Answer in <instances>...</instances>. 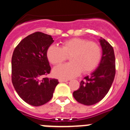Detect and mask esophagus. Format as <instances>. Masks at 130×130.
<instances>
[{"mask_svg":"<svg viewBox=\"0 0 130 130\" xmlns=\"http://www.w3.org/2000/svg\"><path fill=\"white\" fill-rule=\"evenodd\" d=\"M58 81L60 83H63V82H67V81H69V80H67V79H63V78H59Z\"/></svg>","mask_w":130,"mask_h":130,"instance_id":"1","label":"esophagus"}]
</instances>
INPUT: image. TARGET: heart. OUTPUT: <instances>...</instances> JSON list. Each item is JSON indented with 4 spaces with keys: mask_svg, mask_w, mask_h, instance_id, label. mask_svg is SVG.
Instances as JSON below:
<instances>
[{
    "mask_svg": "<svg viewBox=\"0 0 130 130\" xmlns=\"http://www.w3.org/2000/svg\"><path fill=\"white\" fill-rule=\"evenodd\" d=\"M67 56L72 62L55 67L53 74L56 77L72 78L83 71L87 74L98 67L102 58L100 46L95 41L87 39L73 38L63 41L61 47L51 45L47 48L46 56L52 65H59L67 60Z\"/></svg>",
    "mask_w": 130,
    "mask_h": 130,
    "instance_id": "obj_1",
    "label": "heart"
}]
</instances>
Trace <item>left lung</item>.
<instances>
[{
	"instance_id": "1",
	"label": "left lung",
	"mask_w": 130,
	"mask_h": 130,
	"mask_svg": "<svg viewBox=\"0 0 130 130\" xmlns=\"http://www.w3.org/2000/svg\"><path fill=\"white\" fill-rule=\"evenodd\" d=\"M100 43L102 56L98 68L85 76L80 82V88L73 93L74 98L82 104L91 106L104 98L110 89L115 76V56L113 47L104 39Z\"/></svg>"
}]
</instances>
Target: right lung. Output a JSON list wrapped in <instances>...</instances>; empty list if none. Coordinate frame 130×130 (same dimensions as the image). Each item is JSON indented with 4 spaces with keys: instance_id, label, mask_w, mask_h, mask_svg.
I'll list each match as a JSON object with an SVG mask.
<instances>
[{
    "instance_id": "right-lung-1",
    "label": "right lung",
    "mask_w": 130,
    "mask_h": 130,
    "mask_svg": "<svg viewBox=\"0 0 130 130\" xmlns=\"http://www.w3.org/2000/svg\"><path fill=\"white\" fill-rule=\"evenodd\" d=\"M53 42L51 35L35 32L23 39L13 53V85L18 95L31 106L48 102L58 84L56 79L44 78L51 70L46 52Z\"/></svg>"
}]
</instances>
